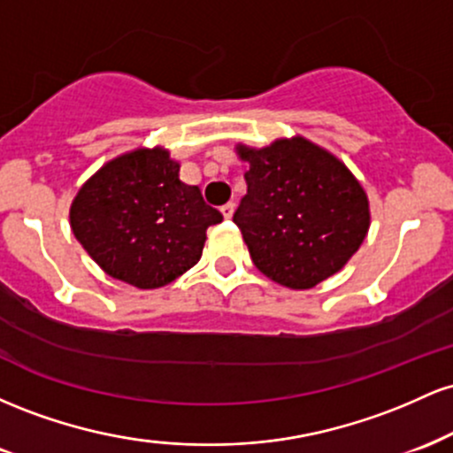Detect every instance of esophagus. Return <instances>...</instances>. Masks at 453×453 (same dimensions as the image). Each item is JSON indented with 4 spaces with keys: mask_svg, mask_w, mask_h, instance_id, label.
Listing matches in <instances>:
<instances>
[{
    "mask_svg": "<svg viewBox=\"0 0 453 453\" xmlns=\"http://www.w3.org/2000/svg\"><path fill=\"white\" fill-rule=\"evenodd\" d=\"M221 215L226 217V219H230V217L234 215V202H227V204L221 206Z\"/></svg>",
    "mask_w": 453,
    "mask_h": 453,
    "instance_id": "esophagus-1",
    "label": "esophagus"
}]
</instances>
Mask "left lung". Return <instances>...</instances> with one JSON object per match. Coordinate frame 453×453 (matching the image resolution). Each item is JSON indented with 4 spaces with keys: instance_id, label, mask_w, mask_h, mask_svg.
Segmentation results:
<instances>
[{
    "instance_id": "1",
    "label": "left lung",
    "mask_w": 453,
    "mask_h": 453,
    "mask_svg": "<svg viewBox=\"0 0 453 453\" xmlns=\"http://www.w3.org/2000/svg\"><path fill=\"white\" fill-rule=\"evenodd\" d=\"M236 153L249 170L234 223L259 273L289 289L339 273L371 226L366 191L349 168L303 136L264 149L238 144Z\"/></svg>"
}]
</instances>
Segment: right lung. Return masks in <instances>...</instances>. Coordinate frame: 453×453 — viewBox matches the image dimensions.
I'll return each instance as SVG.
<instances>
[{
  "mask_svg": "<svg viewBox=\"0 0 453 453\" xmlns=\"http://www.w3.org/2000/svg\"><path fill=\"white\" fill-rule=\"evenodd\" d=\"M179 170L165 149H136L104 164L78 189L72 232L108 277L157 289L202 257L206 230L223 215Z\"/></svg>",
  "mask_w": 453,
  "mask_h": 453,
  "instance_id": "add662e5",
  "label": "right lung"
}]
</instances>
